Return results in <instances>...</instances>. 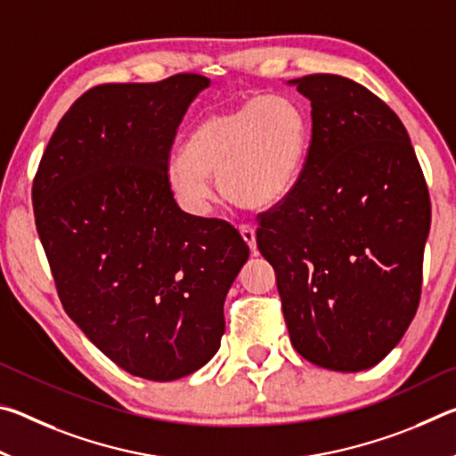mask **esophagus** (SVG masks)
<instances>
[{
    "label": "esophagus",
    "mask_w": 456,
    "mask_h": 456,
    "mask_svg": "<svg viewBox=\"0 0 456 456\" xmlns=\"http://www.w3.org/2000/svg\"><path fill=\"white\" fill-rule=\"evenodd\" d=\"M239 231H241V237L245 239V243L249 245L251 251L257 249V241H256V229H253L251 225H241L239 227Z\"/></svg>",
    "instance_id": "34e87169"
}]
</instances>
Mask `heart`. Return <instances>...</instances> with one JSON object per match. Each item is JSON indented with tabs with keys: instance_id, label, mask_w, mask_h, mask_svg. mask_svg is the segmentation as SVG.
<instances>
[{
	"instance_id": "heart-1",
	"label": "heart",
	"mask_w": 456,
	"mask_h": 456,
	"mask_svg": "<svg viewBox=\"0 0 456 456\" xmlns=\"http://www.w3.org/2000/svg\"><path fill=\"white\" fill-rule=\"evenodd\" d=\"M307 144L310 118L296 100L251 98L200 120L168 160L167 181L189 213L211 211V179L233 205L264 209L296 184Z\"/></svg>"
}]
</instances>
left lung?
<instances>
[{"instance_id":"1","label":"left lung","mask_w":456,"mask_h":456,"mask_svg":"<svg viewBox=\"0 0 456 456\" xmlns=\"http://www.w3.org/2000/svg\"><path fill=\"white\" fill-rule=\"evenodd\" d=\"M312 102V141L293 187L259 213L289 339L312 364L372 368L420 302L430 197L403 122L336 74L291 80Z\"/></svg>"}]
</instances>
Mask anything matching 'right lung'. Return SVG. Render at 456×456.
Returning <instances> with one entry per match:
<instances>
[{"label": "right lung", "mask_w": 456, "mask_h": 456, "mask_svg": "<svg viewBox=\"0 0 456 456\" xmlns=\"http://www.w3.org/2000/svg\"><path fill=\"white\" fill-rule=\"evenodd\" d=\"M209 78L100 84L76 100L37 167L36 227L66 314L133 376L168 382L205 366L249 247L223 219L181 211L167 165Z\"/></svg>", "instance_id": "obj_1"}]
</instances>
